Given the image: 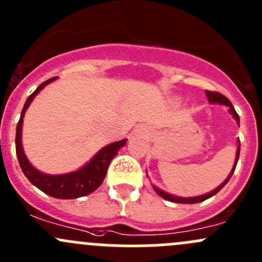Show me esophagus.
<instances>
[{
	"instance_id": "1",
	"label": "esophagus",
	"mask_w": 262,
	"mask_h": 262,
	"mask_svg": "<svg viewBox=\"0 0 262 262\" xmlns=\"http://www.w3.org/2000/svg\"><path fill=\"white\" fill-rule=\"evenodd\" d=\"M144 133V129L143 128H137L136 129V134H143Z\"/></svg>"
}]
</instances>
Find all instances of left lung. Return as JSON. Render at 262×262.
I'll return each instance as SVG.
<instances>
[{"label": "left lung", "mask_w": 262, "mask_h": 262, "mask_svg": "<svg viewBox=\"0 0 262 262\" xmlns=\"http://www.w3.org/2000/svg\"><path fill=\"white\" fill-rule=\"evenodd\" d=\"M205 95H207L208 101H209L210 104H219V105H224V106H228L229 107V113H231V115L233 116L234 120H236V123L239 125V116L236 113V110H234V107H233V105H232V102L229 101V100L227 99L226 96H223V95H222V94H218V92H212V91H205ZM239 148H241V144H239V139H238V146H237V152H236V160H234V165H233V167H232L231 172H229L228 178H227L226 180L222 182V184L219 185L218 187H215V189L212 190V191L207 192V194L199 195V196L182 198V196H176V195H172V194H168V192H166V191H163V190L158 189V187L155 186V185H152L153 190H155V191L157 192V194L160 195L161 198H163V199H165V200H168V202H172V203H181V204H195V203L204 202V200H207V199H209V198L214 196V195H215L216 192L219 191V190L223 189L224 185H226L227 182L229 181V179L232 178V175H233L234 170H236L237 162H238Z\"/></svg>", "instance_id": "obj_1"}]
</instances>
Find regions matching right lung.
<instances>
[{
	"label": "right lung",
	"mask_w": 262,
	"mask_h": 262,
	"mask_svg": "<svg viewBox=\"0 0 262 262\" xmlns=\"http://www.w3.org/2000/svg\"><path fill=\"white\" fill-rule=\"evenodd\" d=\"M58 77H53L39 84L38 89L28 97L25 101V105L21 112L20 120H18L16 126V155L20 167L23 170L24 175L28 178V180L41 190L46 194L50 195L57 199H76V198L84 196V195L91 194L92 191L97 189L100 185L104 181L105 176H106L107 167H109L110 162L113 158L115 157L118 150L121 147L125 146L126 139H121V141L114 142L99 150L86 165L82 166L78 170L73 171V172L62 173V175H49V173L40 172L36 170L30 161L26 157L25 152L23 148V141H21V136H23V121L24 116H25L26 110L30 106L31 101L34 97L47 86L50 82L55 81Z\"/></svg>",
	"instance_id": "1"
}]
</instances>
